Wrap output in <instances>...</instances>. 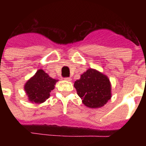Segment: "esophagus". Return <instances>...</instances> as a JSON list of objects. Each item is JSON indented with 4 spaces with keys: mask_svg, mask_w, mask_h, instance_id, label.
Returning <instances> with one entry per match:
<instances>
[{
    "mask_svg": "<svg viewBox=\"0 0 146 146\" xmlns=\"http://www.w3.org/2000/svg\"><path fill=\"white\" fill-rule=\"evenodd\" d=\"M64 80L66 81H71L72 80V78L71 77H65V78H64Z\"/></svg>",
    "mask_w": 146,
    "mask_h": 146,
    "instance_id": "1",
    "label": "esophagus"
}]
</instances>
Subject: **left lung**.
Returning <instances> with one entry per match:
<instances>
[{
  "mask_svg": "<svg viewBox=\"0 0 146 146\" xmlns=\"http://www.w3.org/2000/svg\"><path fill=\"white\" fill-rule=\"evenodd\" d=\"M77 95L89 108H99L112 97L111 83L108 77L96 69H88L74 82Z\"/></svg>",
  "mask_w": 146,
  "mask_h": 146,
  "instance_id": "obj_1",
  "label": "left lung"
}]
</instances>
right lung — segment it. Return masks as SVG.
Returning a JSON list of instances; mask_svg holds the SVG:
<instances>
[{"label":"right lung","instance_id":"1","mask_svg":"<svg viewBox=\"0 0 146 146\" xmlns=\"http://www.w3.org/2000/svg\"><path fill=\"white\" fill-rule=\"evenodd\" d=\"M58 81L50 77L43 69H38L24 86L28 101L36 104L44 102L50 97V93L55 88Z\"/></svg>","mask_w":146,"mask_h":146}]
</instances>
